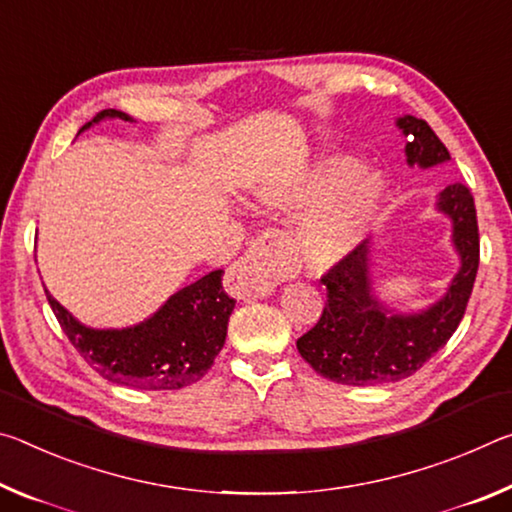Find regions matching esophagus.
<instances>
[{
    "label": "esophagus",
    "instance_id": "obj_1",
    "mask_svg": "<svg viewBox=\"0 0 512 512\" xmlns=\"http://www.w3.org/2000/svg\"><path fill=\"white\" fill-rule=\"evenodd\" d=\"M288 272V249L279 233L267 231L251 242L247 254L226 270L224 286L238 299L267 297Z\"/></svg>",
    "mask_w": 512,
    "mask_h": 512
}]
</instances>
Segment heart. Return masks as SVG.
<instances>
[{
	"mask_svg": "<svg viewBox=\"0 0 512 512\" xmlns=\"http://www.w3.org/2000/svg\"><path fill=\"white\" fill-rule=\"evenodd\" d=\"M256 201L276 213L301 208L290 231V247L313 270H326L347 258L365 238L381 201L374 177L360 174V163L329 156L311 170L267 181Z\"/></svg>",
	"mask_w": 512,
	"mask_h": 512,
	"instance_id": "heart-1",
	"label": "heart"
}]
</instances>
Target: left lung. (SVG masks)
<instances>
[{
  "mask_svg": "<svg viewBox=\"0 0 512 512\" xmlns=\"http://www.w3.org/2000/svg\"><path fill=\"white\" fill-rule=\"evenodd\" d=\"M408 136L410 165L433 167L449 161L447 147L420 117L397 122ZM440 211L454 222L460 270L445 299L417 315H388L372 297L365 242L322 274L326 304L320 320L297 340L301 358L313 370L342 385H381L413 376L447 345L463 320L479 272V222L474 197L463 183L440 192Z\"/></svg>",
  "mask_w": 512,
  "mask_h": 512,
  "instance_id": "obj_1",
  "label": "left lung"
}]
</instances>
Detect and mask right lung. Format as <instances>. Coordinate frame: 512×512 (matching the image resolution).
Returning a JSON list of instances; mask_svg holds the SVG:
<instances>
[{
	"label": "right lung",
	"instance_id": "1",
	"mask_svg": "<svg viewBox=\"0 0 512 512\" xmlns=\"http://www.w3.org/2000/svg\"><path fill=\"white\" fill-rule=\"evenodd\" d=\"M104 117L129 120L127 113L106 108L81 131ZM222 274L208 272L167 299L152 320L122 331L86 329L54 297L47 301L74 349L106 381L133 390H181L211 370L224 347L236 299L224 292Z\"/></svg>",
	"mask_w": 512,
	"mask_h": 512
}]
</instances>
